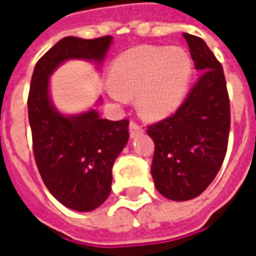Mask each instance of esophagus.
I'll return each mask as SVG.
<instances>
[{
    "label": "esophagus",
    "mask_w": 256,
    "mask_h": 256,
    "mask_svg": "<svg viewBox=\"0 0 256 256\" xmlns=\"http://www.w3.org/2000/svg\"><path fill=\"white\" fill-rule=\"evenodd\" d=\"M142 128L140 126V124H137L136 122H130V124H128V133H130V137L132 138H136L137 136H140V134H142Z\"/></svg>",
    "instance_id": "1"
}]
</instances>
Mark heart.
Here are the masks:
<instances>
[{
    "mask_svg": "<svg viewBox=\"0 0 256 256\" xmlns=\"http://www.w3.org/2000/svg\"><path fill=\"white\" fill-rule=\"evenodd\" d=\"M106 96L123 104L136 96L145 118L162 119L181 106L192 76V60L180 46H137L118 56L110 68Z\"/></svg>",
    "mask_w": 256,
    "mask_h": 256,
    "instance_id": "b5f03b06",
    "label": "heart"
}]
</instances>
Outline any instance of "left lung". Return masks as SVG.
I'll list each match as a JSON object with an SVG mask.
<instances>
[{"label":"left lung","instance_id":"left-lung-1","mask_svg":"<svg viewBox=\"0 0 256 256\" xmlns=\"http://www.w3.org/2000/svg\"><path fill=\"white\" fill-rule=\"evenodd\" d=\"M200 72L186 100L172 116L148 128L155 142L152 178L164 198H198L220 172L228 150L230 104L220 63L207 44L184 34Z\"/></svg>","mask_w":256,"mask_h":256}]
</instances>
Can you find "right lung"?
I'll return each mask as SVG.
<instances>
[{
  "label": "right lung",
  "mask_w": 256,
  "mask_h": 256,
  "mask_svg": "<svg viewBox=\"0 0 256 256\" xmlns=\"http://www.w3.org/2000/svg\"><path fill=\"white\" fill-rule=\"evenodd\" d=\"M112 36H66L36 64L28 93V122L42 181L67 208L88 212L110 196L112 166L128 140V120L100 118L96 108L74 115L58 111L50 97V75L68 60L101 66ZM101 98L96 106H100Z\"/></svg>",
  "instance_id": "obj_1"
}]
</instances>
